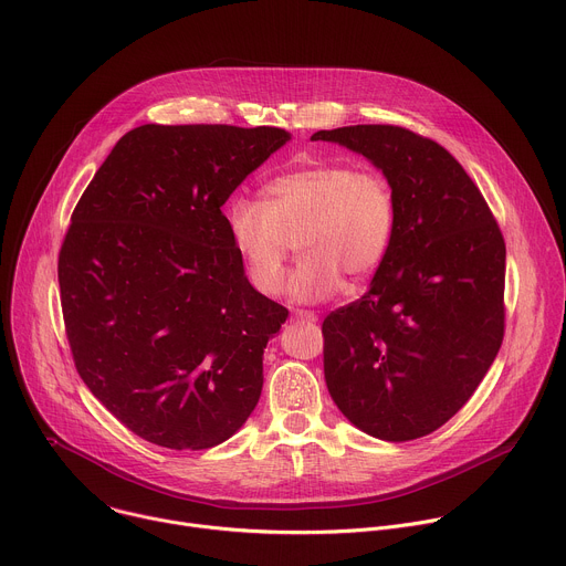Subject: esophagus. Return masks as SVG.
Here are the masks:
<instances>
[{
    "mask_svg": "<svg viewBox=\"0 0 566 566\" xmlns=\"http://www.w3.org/2000/svg\"><path fill=\"white\" fill-rule=\"evenodd\" d=\"M293 315H295V319H302V322H317V313H313V311L297 308V311H293Z\"/></svg>",
    "mask_w": 566,
    "mask_h": 566,
    "instance_id": "esophagus-1",
    "label": "esophagus"
}]
</instances>
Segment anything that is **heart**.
Listing matches in <instances>:
<instances>
[{
	"label": "heart",
	"instance_id": "obj_1",
	"mask_svg": "<svg viewBox=\"0 0 566 566\" xmlns=\"http://www.w3.org/2000/svg\"><path fill=\"white\" fill-rule=\"evenodd\" d=\"M396 195L376 170L319 164L273 179L266 203L234 197L226 208L230 244L251 284L275 295L282 289L289 237H297L302 260L286 293L313 304L336 295L345 275L365 280L385 262L396 234Z\"/></svg>",
	"mask_w": 566,
	"mask_h": 566
}]
</instances>
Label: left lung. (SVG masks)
<instances>
[{"label":"left lung","mask_w":566,"mask_h":566,"mask_svg":"<svg viewBox=\"0 0 566 566\" xmlns=\"http://www.w3.org/2000/svg\"><path fill=\"white\" fill-rule=\"evenodd\" d=\"M311 140L371 160L398 210L369 291L322 322L329 394L369 437H426L465 406L502 347V230L459 160L430 138L352 125Z\"/></svg>","instance_id":"obj_1"}]
</instances>
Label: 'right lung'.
<instances>
[{"instance_id":"1","label":"right lung","mask_w":566,"mask_h":566,"mask_svg":"<svg viewBox=\"0 0 566 566\" xmlns=\"http://www.w3.org/2000/svg\"><path fill=\"white\" fill-rule=\"evenodd\" d=\"M291 134L140 125L80 197L57 282L73 363L140 439L206 450L255 410L289 311L253 289L221 206Z\"/></svg>"}]
</instances>
